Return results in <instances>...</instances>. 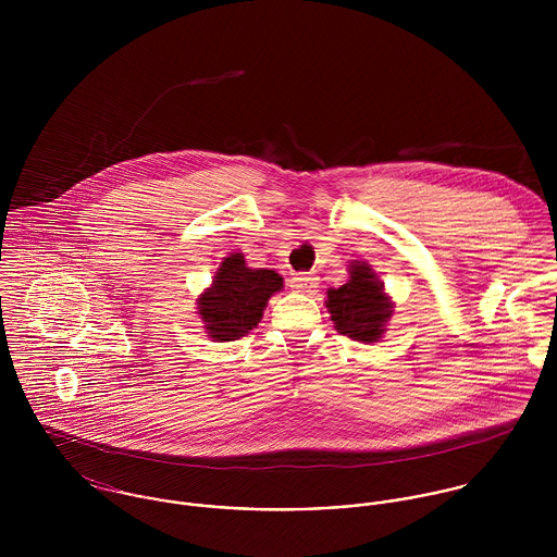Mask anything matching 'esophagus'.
Wrapping results in <instances>:
<instances>
[{"label":"esophagus","mask_w":557,"mask_h":557,"mask_svg":"<svg viewBox=\"0 0 557 557\" xmlns=\"http://www.w3.org/2000/svg\"><path fill=\"white\" fill-rule=\"evenodd\" d=\"M292 287L296 292H302V294H309V292H315L318 287V278L313 274H296L292 278Z\"/></svg>","instance_id":"esophagus-1"}]
</instances>
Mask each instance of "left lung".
I'll return each instance as SVG.
<instances>
[{"mask_svg":"<svg viewBox=\"0 0 557 557\" xmlns=\"http://www.w3.org/2000/svg\"><path fill=\"white\" fill-rule=\"evenodd\" d=\"M347 270V283L325 292V309L338 334L360 343H375L386 334L395 302L367 261L354 259Z\"/></svg>","mask_w":557,"mask_h":557,"instance_id":"8db88e82","label":"left lung"}]
</instances>
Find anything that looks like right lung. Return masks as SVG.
<instances>
[{"label": "right lung", "instance_id": "obj_1", "mask_svg": "<svg viewBox=\"0 0 557 557\" xmlns=\"http://www.w3.org/2000/svg\"><path fill=\"white\" fill-rule=\"evenodd\" d=\"M283 289V276L268 268H248L242 252L223 257L212 285L197 298L203 330L225 343L248 334L263 318L268 300Z\"/></svg>", "mask_w": 557, "mask_h": 557}]
</instances>
